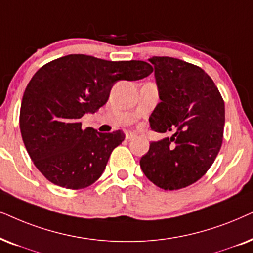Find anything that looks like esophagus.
<instances>
[{"instance_id":"esophagus-1","label":"esophagus","mask_w":253,"mask_h":253,"mask_svg":"<svg viewBox=\"0 0 253 253\" xmlns=\"http://www.w3.org/2000/svg\"><path fill=\"white\" fill-rule=\"evenodd\" d=\"M125 134H126V139L127 140H133V139H135V137H136V134L134 132H126Z\"/></svg>"}]
</instances>
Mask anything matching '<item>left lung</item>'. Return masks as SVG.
<instances>
[{
    "instance_id": "8db88e82",
    "label": "left lung",
    "mask_w": 253,
    "mask_h": 253,
    "mask_svg": "<svg viewBox=\"0 0 253 253\" xmlns=\"http://www.w3.org/2000/svg\"><path fill=\"white\" fill-rule=\"evenodd\" d=\"M149 61L161 99L149 118L150 127L176 133L151 142L140 167L162 190H180L199 180L221 149L224 100L200 67L170 56H153Z\"/></svg>"
}]
</instances>
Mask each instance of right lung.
<instances>
[{"label": "right lung", "mask_w": 253, "mask_h": 253, "mask_svg": "<svg viewBox=\"0 0 253 253\" xmlns=\"http://www.w3.org/2000/svg\"><path fill=\"white\" fill-rule=\"evenodd\" d=\"M153 70L144 61L70 54L46 63L33 75L22 99L19 128L33 164L47 180L82 190L102 176L125 134L83 129L80 119L106 104L118 81L141 80Z\"/></svg>", "instance_id": "1"}]
</instances>
